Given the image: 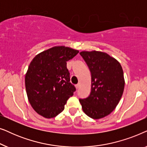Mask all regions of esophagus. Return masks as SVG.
I'll return each instance as SVG.
<instances>
[{"label": "esophagus", "instance_id": "34e87169", "mask_svg": "<svg viewBox=\"0 0 147 147\" xmlns=\"http://www.w3.org/2000/svg\"><path fill=\"white\" fill-rule=\"evenodd\" d=\"M76 86V89H78V88H80V84H76V85L75 86Z\"/></svg>", "mask_w": 147, "mask_h": 147}]
</instances>
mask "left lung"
I'll return each instance as SVG.
<instances>
[{
    "label": "left lung",
    "mask_w": 147,
    "mask_h": 147,
    "mask_svg": "<svg viewBox=\"0 0 147 147\" xmlns=\"http://www.w3.org/2000/svg\"><path fill=\"white\" fill-rule=\"evenodd\" d=\"M91 73V92L88 97L79 99L83 111L93 119H100L115 109L124 92L122 66L117 60L101 51L80 53Z\"/></svg>",
    "instance_id": "1"
}]
</instances>
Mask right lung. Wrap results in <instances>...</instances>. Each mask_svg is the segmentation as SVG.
I'll return each mask as SVG.
<instances>
[{"instance_id": "right-lung-1", "label": "right lung", "mask_w": 147, "mask_h": 147, "mask_svg": "<svg viewBox=\"0 0 147 147\" xmlns=\"http://www.w3.org/2000/svg\"><path fill=\"white\" fill-rule=\"evenodd\" d=\"M78 53V50L57 46L32 60L25 76L26 92L32 108L41 116L55 117L74 95L76 88L70 82L67 61Z\"/></svg>"}]
</instances>
